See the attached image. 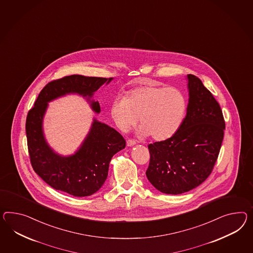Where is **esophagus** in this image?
Instances as JSON below:
<instances>
[{"label":"esophagus","mask_w":253,"mask_h":253,"mask_svg":"<svg viewBox=\"0 0 253 253\" xmlns=\"http://www.w3.org/2000/svg\"><path fill=\"white\" fill-rule=\"evenodd\" d=\"M136 142L134 139H127V140H126V146H127V147L134 146V145H136Z\"/></svg>","instance_id":"1"}]
</instances>
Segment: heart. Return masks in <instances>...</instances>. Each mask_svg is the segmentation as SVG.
<instances>
[{
	"mask_svg": "<svg viewBox=\"0 0 253 253\" xmlns=\"http://www.w3.org/2000/svg\"><path fill=\"white\" fill-rule=\"evenodd\" d=\"M186 109V98L180 90L148 84L133 89L126 98L116 99L111 115L124 131L135 126L139 118V134L162 141L180 128Z\"/></svg>",
	"mask_w": 253,
	"mask_h": 253,
	"instance_id": "b5f03b06",
	"label": "heart"
}]
</instances>
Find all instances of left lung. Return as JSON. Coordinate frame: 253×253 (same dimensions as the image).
Segmentation results:
<instances>
[{
    "instance_id": "8db88e82",
    "label": "left lung",
    "mask_w": 253,
    "mask_h": 253,
    "mask_svg": "<svg viewBox=\"0 0 253 253\" xmlns=\"http://www.w3.org/2000/svg\"><path fill=\"white\" fill-rule=\"evenodd\" d=\"M187 114L173 136L149 144L146 175L164 194L180 195L196 188L212 172L224 137L220 105L201 80L188 74Z\"/></svg>"
}]
</instances>
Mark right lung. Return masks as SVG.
<instances>
[{
  "label": "right lung",
  "mask_w": 253,
  "mask_h": 253,
  "mask_svg": "<svg viewBox=\"0 0 253 253\" xmlns=\"http://www.w3.org/2000/svg\"><path fill=\"white\" fill-rule=\"evenodd\" d=\"M113 78L71 75L52 81L40 91L26 117L27 148L34 170L52 188L83 197L96 193L108 175L112 157L125 149L126 140L109 126L93 119L91 130L74 155L63 157L46 144L42 129L47 103L67 93H79L88 100L94 91ZM92 110L100 113V104L91 101Z\"/></svg>",
  "instance_id": "1"
}]
</instances>
